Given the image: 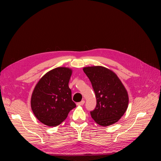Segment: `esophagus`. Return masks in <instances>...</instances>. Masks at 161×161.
Listing matches in <instances>:
<instances>
[{
  "label": "esophagus",
  "mask_w": 161,
  "mask_h": 161,
  "mask_svg": "<svg viewBox=\"0 0 161 161\" xmlns=\"http://www.w3.org/2000/svg\"><path fill=\"white\" fill-rule=\"evenodd\" d=\"M84 104H85V100H81L80 103H78L77 104H76V105H77V106H83Z\"/></svg>",
  "instance_id": "obj_1"
}]
</instances>
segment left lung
Returning <instances> with one entry per match:
<instances>
[{
    "label": "left lung",
    "instance_id": "1",
    "mask_svg": "<svg viewBox=\"0 0 161 161\" xmlns=\"http://www.w3.org/2000/svg\"><path fill=\"white\" fill-rule=\"evenodd\" d=\"M97 98V106L91 115L100 126H108L119 121L126 111L129 95L115 72L102 66L84 67Z\"/></svg>",
    "mask_w": 161,
    "mask_h": 161
}]
</instances>
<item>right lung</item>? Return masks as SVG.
I'll list each match as a JSON object with an SVG mask.
<instances>
[{"mask_svg": "<svg viewBox=\"0 0 161 161\" xmlns=\"http://www.w3.org/2000/svg\"><path fill=\"white\" fill-rule=\"evenodd\" d=\"M72 70L57 67L40 79L31 95L32 112L41 123L56 126L66 119L71 109L76 106L72 100L69 83Z\"/></svg>", "mask_w": 161, "mask_h": 161, "instance_id": "add662e5", "label": "right lung"}]
</instances>
